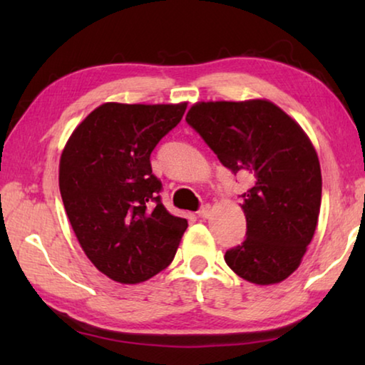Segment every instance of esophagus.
<instances>
[{"instance_id":"1","label":"esophagus","mask_w":365,"mask_h":365,"mask_svg":"<svg viewBox=\"0 0 365 365\" xmlns=\"http://www.w3.org/2000/svg\"><path fill=\"white\" fill-rule=\"evenodd\" d=\"M209 214H211V206H209V205H202V206L200 207V211H197V217L206 219V217H209Z\"/></svg>"}]
</instances>
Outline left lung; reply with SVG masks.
Listing matches in <instances>:
<instances>
[{
    "instance_id": "left-lung-1",
    "label": "left lung",
    "mask_w": 365,
    "mask_h": 365,
    "mask_svg": "<svg viewBox=\"0 0 365 365\" xmlns=\"http://www.w3.org/2000/svg\"><path fill=\"white\" fill-rule=\"evenodd\" d=\"M185 120L224 168L251 182L242 195L246 240L225 252L227 265L256 285L285 280L311 243L322 197L319 158L307 135L265 100L196 103Z\"/></svg>"
}]
</instances>
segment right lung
Segmentation results:
<instances>
[{"label": "right lung", "mask_w": 365, "mask_h": 365, "mask_svg": "<svg viewBox=\"0 0 365 365\" xmlns=\"http://www.w3.org/2000/svg\"><path fill=\"white\" fill-rule=\"evenodd\" d=\"M185 109L187 103L101 104L61 156L59 190L78 243L119 283L145 282L168 267L188 227L164 207L150 160Z\"/></svg>", "instance_id": "1"}]
</instances>
